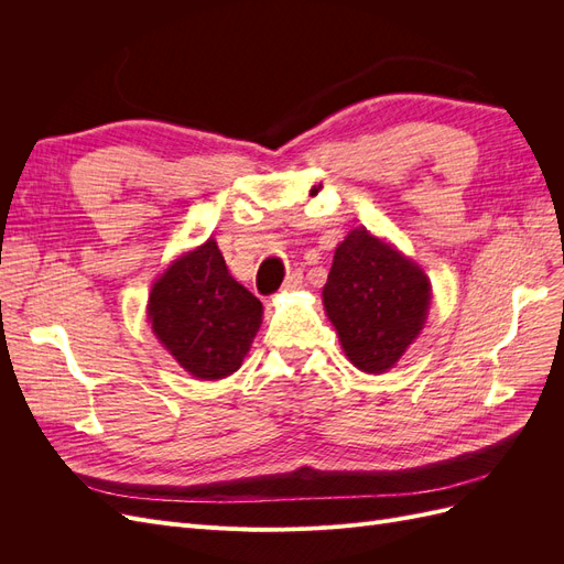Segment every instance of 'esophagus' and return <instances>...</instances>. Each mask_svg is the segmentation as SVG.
<instances>
[{
    "instance_id": "34e87169",
    "label": "esophagus",
    "mask_w": 564,
    "mask_h": 564,
    "mask_svg": "<svg viewBox=\"0 0 564 564\" xmlns=\"http://www.w3.org/2000/svg\"><path fill=\"white\" fill-rule=\"evenodd\" d=\"M303 284V272L301 270H294V272H289V278L284 280V284H282V292L286 294V292H294V289H299Z\"/></svg>"
}]
</instances>
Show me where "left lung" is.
Returning <instances> with one entry per match:
<instances>
[{
	"mask_svg": "<svg viewBox=\"0 0 564 564\" xmlns=\"http://www.w3.org/2000/svg\"><path fill=\"white\" fill-rule=\"evenodd\" d=\"M322 301L348 360L367 373H383L421 334L431 282L395 247L355 228L334 251Z\"/></svg>",
	"mask_w": 564,
	"mask_h": 564,
	"instance_id": "left-lung-1",
	"label": "left lung"
}]
</instances>
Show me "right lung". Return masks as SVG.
<instances>
[{"label": "right lung", "instance_id": "add662e5", "mask_svg": "<svg viewBox=\"0 0 564 564\" xmlns=\"http://www.w3.org/2000/svg\"><path fill=\"white\" fill-rule=\"evenodd\" d=\"M261 317V301L230 275L214 240L178 256L148 299V319L160 344L202 381L240 369Z\"/></svg>", "mask_w": 564, "mask_h": 564}]
</instances>
